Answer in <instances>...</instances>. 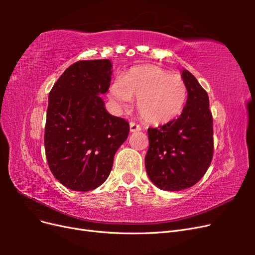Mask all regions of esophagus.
Returning a JSON list of instances; mask_svg holds the SVG:
<instances>
[{"mask_svg": "<svg viewBox=\"0 0 255 255\" xmlns=\"http://www.w3.org/2000/svg\"><path fill=\"white\" fill-rule=\"evenodd\" d=\"M140 129H141L140 126L136 125L135 122H130V123H129V130H130V132H132V133L137 132V130H140Z\"/></svg>", "mask_w": 255, "mask_h": 255, "instance_id": "esophagus-1", "label": "esophagus"}]
</instances>
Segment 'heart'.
<instances>
[{
	"label": "heart",
	"mask_w": 255,
	"mask_h": 255,
	"mask_svg": "<svg viewBox=\"0 0 255 255\" xmlns=\"http://www.w3.org/2000/svg\"><path fill=\"white\" fill-rule=\"evenodd\" d=\"M109 97L118 111L129 109L133 97L137 110L151 125H163L179 116L187 100V87L177 75L154 65L130 69L123 80H115Z\"/></svg>",
	"instance_id": "obj_1"
}]
</instances>
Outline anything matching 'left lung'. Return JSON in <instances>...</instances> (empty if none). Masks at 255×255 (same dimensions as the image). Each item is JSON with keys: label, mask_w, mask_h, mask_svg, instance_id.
Segmentation results:
<instances>
[{"label": "left lung", "mask_w": 255, "mask_h": 255, "mask_svg": "<svg viewBox=\"0 0 255 255\" xmlns=\"http://www.w3.org/2000/svg\"><path fill=\"white\" fill-rule=\"evenodd\" d=\"M181 76L188 91L181 116L148 128L146 174L156 187L167 191L194 186L213 158V117L207 92L188 70H182Z\"/></svg>", "instance_id": "1"}]
</instances>
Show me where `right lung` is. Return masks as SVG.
Instances as JSON below:
<instances>
[{"mask_svg": "<svg viewBox=\"0 0 255 255\" xmlns=\"http://www.w3.org/2000/svg\"><path fill=\"white\" fill-rule=\"evenodd\" d=\"M110 59L80 60L66 69L49 94L45 156L54 177L69 189L94 190L106 181L129 125L112 116L100 97L109 91Z\"/></svg>", "mask_w": 255, "mask_h": 255, "instance_id": "add662e5", "label": "right lung"}]
</instances>
